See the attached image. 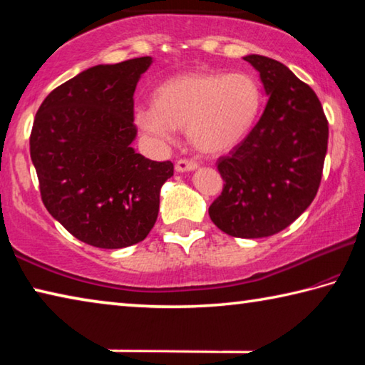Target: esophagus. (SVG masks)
<instances>
[{
	"instance_id": "1",
	"label": "esophagus",
	"mask_w": 365,
	"mask_h": 365,
	"mask_svg": "<svg viewBox=\"0 0 365 365\" xmlns=\"http://www.w3.org/2000/svg\"><path fill=\"white\" fill-rule=\"evenodd\" d=\"M196 168H197V163L191 159H178L175 163L177 172H188V170H195Z\"/></svg>"
}]
</instances>
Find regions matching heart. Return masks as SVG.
I'll list each match as a JSON object with an SVG mask.
<instances>
[{
	"label": "heart",
	"instance_id": "1",
	"mask_svg": "<svg viewBox=\"0 0 365 365\" xmlns=\"http://www.w3.org/2000/svg\"><path fill=\"white\" fill-rule=\"evenodd\" d=\"M262 86L248 72H187L154 91V106L135 110L148 137L169 143L175 128H187L196 150L230 151L248 137L262 109Z\"/></svg>",
	"mask_w": 365,
	"mask_h": 365
}]
</instances>
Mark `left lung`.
Segmentation results:
<instances>
[{
	"label": "left lung",
	"mask_w": 365,
	"mask_h": 365,
	"mask_svg": "<svg viewBox=\"0 0 365 365\" xmlns=\"http://www.w3.org/2000/svg\"><path fill=\"white\" fill-rule=\"evenodd\" d=\"M269 101L242 143L217 160L224 178L209 217L237 238L282 232L306 211L322 180L329 120L307 83L275 59L250 54Z\"/></svg>",
	"instance_id": "left-lung-1"
}]
</instances>
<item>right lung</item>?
I'll use <instances>...</instances> for the list:
<instances>
[{"label":"right lung","instance_id":"right-lung-1","mask_svg":"<svg viewBox=\"0 0 365 365\" xmlns=\"http://www.w3.org/2000/svg\"><path fill=\"white\" fill-rule=\"evenodd\" d=\"M150 56L90 67L36 110L30 158L48 212L80 242L119 250L148 237L170 160L135 153L133 93Z\"/></svg>","mask_w":365,"mask_h":365}]
</instances>
